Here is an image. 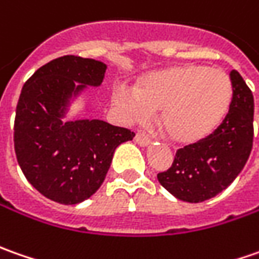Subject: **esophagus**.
<instances>
[{"mask_svg": "<svg viewBox=\"0 0 259 259\" xmlns=\"http://www.w3.org/2000/svg\"><path fill=\"white\" fill-rule=\"evenodd\" d=\"M135 142L138 145H140V146H149L152 143V139L149 138L147 135H145V133L139 132V133H136V136H135Z\"/></svg>", "mask_w": 259, "mask_h": 259, "instance_id": "obj_1", "label": "esophagus"}]
</instances>
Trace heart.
Wrapping results in <instances>:
<instances>
[{
    "mask_svg": "<svg viewBox=\"0 0 259 259\" xmlns=\"http://www.w3.org/2000/svg\"><path fill=\"white\" fill-rule=\"evenodd\" d=\"M232 81L221 68L179 64L143 78L136 90L113 87L112 102L129 120H145L159 110V124L170 140L195 145L208 139L227 119Z\"/></svg>",
    "mask_w": 259,
    "mask_h": 259,
    "instance_id": "obj_1",
    "label": "heart"
}]
</instances>
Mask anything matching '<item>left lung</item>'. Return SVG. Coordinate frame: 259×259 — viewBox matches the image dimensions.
<instances>
[{
  "instance_id": "left-lung-1",
  "label": "left lung",
  "mask_w": 259,
  "mask_h": 259,
  "mask_svg": "<svg viewBox=\"0 0 259 259\" xmlns=\"http://www.w3.org/2000/svg\"><path fill=\"white\" fill-rule=\"evenodd\" d=\"M234 96L227 119L209 138L176 152L172 166L157 181L175 198L198 203L234 182L252 149L254 96L241 74L229 73Z\"/></svg>"
}]
</instances>
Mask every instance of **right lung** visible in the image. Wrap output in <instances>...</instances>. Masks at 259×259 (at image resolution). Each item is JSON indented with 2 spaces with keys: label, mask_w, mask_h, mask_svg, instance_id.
Here are the masks:
<instances>
[{
  "label": "right lung",
  "mask_w": 259,
  "mask_h": 259,
  "mask_svg": "<svg viewBox=\"0 0 259 259\" xmlns=\"http://www.w3.org/2000/svg\"><path fill=\"white\" fill-rule=\"evenodd\" d=\"M107 66L63 56L40 67L18 99L14 149L24 176L51 201L77 205L104 182L116 147L135 138L103 120L64 121L71 102L89 85L102 84Z\"/></svg>",
  "instance_id": "obj_1"
}]
</instances>
